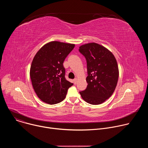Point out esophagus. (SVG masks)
Wrapping results in <instances>:
<instances>
[{
	"label": "esophagus",
	"instance_id": "34e87169",
	"mask_svg": "<svg viewBox=\"0 0 148 148\" xmlns=\"http://www.w3.org/2000/svg\"><path fill=\"white\" fill-rule=\"evenodd\" d=\"M77 78H75L74 79V84H77Z\"/></svg>",
	"mask_w": 148,
	"mask_h": 148
}]
</instances>
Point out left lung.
<instances>
[{"instance_id":"8db88e82","label":"left lung","mask_w":148,"mask_h":148,"mask_svg":"<svg viewBox=\"0 0 148 148\" xmlns=\"http://www.w3.org/2000/svg\"><path fill=\"white\" fill-rule=\"evenodd\" d=\"M79 51L87 60V88L79 94L92 105H99L114 93L119 77L116 60L108 49L95 43L83 45Z\"/></svg>"}]
</instances>
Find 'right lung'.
Returning <instances> with one entry per match:
<instances>
[{"label": "right lung", "mask_w": 148, "mask_h": 148, "mask_svg": "<svg viewBox=\"0 0 148 148\" xmlns=\"http://www.w3.org/2000/svg\"><path fill=\"white\" fill-rule=\"evenodd\" d=\"M75 45L53 41L45 45L36 54L30 75L37 97L53 105L64 100L73 84L65 78L63 62Z\"/></svg>", "instance_id": "obj_1"}]
</instances>
